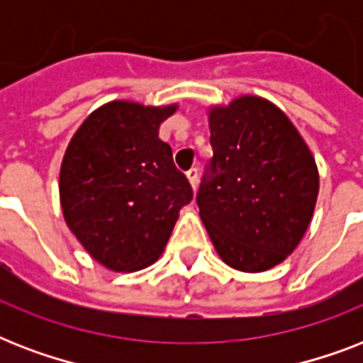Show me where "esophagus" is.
Instances as JSON below:
<instances>
[{
	"mask_svg": "<svg viewBox=\"0 0 363 363\" xmlns=\"http://www.w3.org/2000/svg\"><path fill=\"white\" fill-rule=\"evenodd\" d=\"M186 179H188V182H190V186L196 190V188H198V169H196V167H192V169L186 173Z\"/></svg>",
	"mask_w": 363,
	"mask_h": 363,
	"instance_id": "esophagus-1",
	"label": "esophagus"
}]
</instances>
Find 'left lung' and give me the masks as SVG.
Masks as SVG:
<instances>
[{"label": "left lung", "mask_w": 363, "mask_h": 363, "mask_svg": "<svg viewBox=\"0 0 363 363\" xmlns=\"http://www.w3.org/2000/svg\"><path fill=\"white\" fill-rule=\"evenodd\" d=\"M213 145L199 216L222 262L245 273L282 264L303 239L318 198L307 143L269 99L242 94L207 109Z\"/></svg>", "instance_id": "obj_1"}]
</instances>
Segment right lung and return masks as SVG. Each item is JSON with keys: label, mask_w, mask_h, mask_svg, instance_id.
Here are the masks:
<instances>
[{"label": "right lung", "mask_w": 363, "mask_h": 363, "mask_svg": "<svg viewBox=\"0 0 363 363\" xmlns=\"http://www.w3.org/2000/svg\"><path fill=\"white\" fill-rule=\"evenodd\" d=\"M177 104L115 99L88 115L60 167V205L77 241L111 271H139L162 256L192 186L158 137Z\"/></svg>", "instance_id": "add662e5"}]
</instances>
